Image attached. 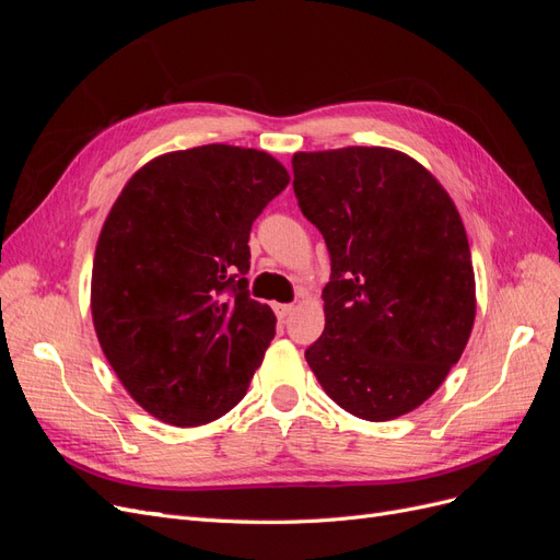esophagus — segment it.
Listing matches in <instances>:
<instances>
[{
	"instance_id": "1",
	"label": "esophagus",
	"mask_w": 560,
	"mask_h": 560,
	"mask_svg": "<svg viewBox=\"0 0 560 560\" xmlns=\"http://www.w3.org/2000/svg\"><path fill=\"white\" fill-rule=\"evenodd\" d=\"M294 313V306L292 303H276V315L280 322H284L287 317H290Z\"/></svg>"
}]
</instances>
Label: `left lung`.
<instances>
[{"instance_id":"left-lung-1","label":"left lung","mask_w":560,"mask_h":560,"mask_svg":"<svg viewBox=\"0 0 560 560\" xmlns=\"http://www.w3.org/2000/svg\"><path fill=\"white\" fill-rule=\"evenodd\" d=\"M294 194L331 259L325 331L306 350L322 389L383 422L432 397L469 341L477 294L451 196L385 147L294 154Z\"/></svg>"}]
</instances>
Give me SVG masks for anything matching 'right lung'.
Wrapping results in <instances>:
<instances>
[{
    "label": "right lung",
    "mask_w": 560,
    "mask_h": 560,
    "mask_svg": "<svg viewBox=\"0 0 560 560\" xmlns=\"http://www.w3.org/2000/svg\"><path fill=\"white\" fill-rule=\"evenodd\" d=\"M287 184L266 151L194 147L140 167L105 219L91 282L97 341L130 397L167 425L229 413L273 341V311L247 290V243Z\"/></svg>",
    "instance_id": "right-lung-1"
}]
</instances>
